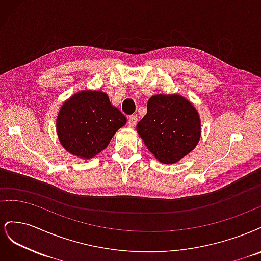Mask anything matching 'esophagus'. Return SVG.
Masks as SVG:
<instances>
[{
  "label": "esophagus",
  "instance_id": "obj_1",
  "mask_svg": "<svg viewBox=\"0 0 261 261\" xmlns=\"http://www.w3.org/2000/svg\"><path fill=\"white\" fill-rule=\"evenodd\" d=\"M137 124V116L136 115H130L128 118V126L129 127H134Z\"/></svg>",
  "mask_w": 261,
  "mask_h": 261
}]
</instances>
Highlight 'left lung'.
Returning <instances> with one entry per match:
<instances>
[{
	"mask_svg": "<svg viewBox=\"0 0 261 261\" xmlns=\"http://www.w3.org/2000/svg\"><path fill=\"white\" fill-rule=\"evenodd\" d=\"M137 132L148 150L162 163H175L197 146L200 138L198 112L178 94H155Z\"/></svg>",
	"mask_w": 261,
	"mask_h": 261,
	"instance_id": "8db88e82",
	"label": "left lung"
}]
</instances>
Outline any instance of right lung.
<instances>
[{"instance_id":"1","label":"right lung","mask_w":261,"mask_h":261,"mask_svg":"<svg viewBox=\"0 0 261 261\" xmlns=\"http://www.w3.org/2000/svg\"><path fill=\"white\" fill-rule=\"evenodd\" d=\"M125 123L126 117L110 103L107 93L85 90L62 106L57 130L66 151L90 159L108 147L115 132Z\"/></svg>"}]
</instances>
